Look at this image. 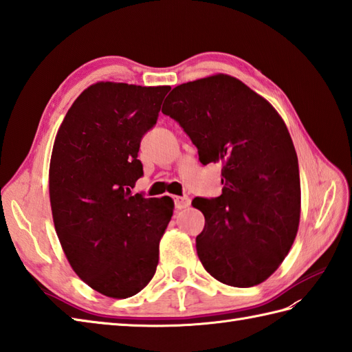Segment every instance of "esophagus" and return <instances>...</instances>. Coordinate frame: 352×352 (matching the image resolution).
Returning a JSON list of instances; mask_svg holds the SVG:
<instances>
[{"label": "esophagus", "mask_w": 352, "mask_h": 352, "mask_svg": "<svg viewBox=\"0 0 352 352\" xmlns=\"http://www.w3.org/2000/svg\"><path fill=\"white\" fill-rule=\"evenodd\" d=\"M175 206L176 209H184V208H188L190 206V199L186 196H176L175 197Z\"/></svg>", "instance_id": "obj_1"}]
</instances>
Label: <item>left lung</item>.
Masks as SVG:
<instances>
[{"label": "left lung", "mask_w": 352, "mask_h": 352, "mask_svg": "<svg viewBox=\"0 0 352 352\" xmlns=\"http://www.w3.org/2000/svg\"><path fill=\"white\" fill-rule=\"evenodd\" d=\"M162 105L199 149L221 164L223 194L192 200L205 215L199 259L218 282L250 287L265 282L298 232V158L276 108L238 78L215 74L177 85Z\"/></svg>", "instance_id": "8db88e82"}]
</instances>
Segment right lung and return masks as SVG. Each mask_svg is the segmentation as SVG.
<instances>
[{"label": "right lung", "mask_w": 352, "mask_h": 352, "mask_svg": "<svg viewBox=\"0 0 352 352\" xmlns=\"http://www.w3.org/2000/svg\"><path fill=\"white\" fill-rule=\"evenodd\" d=\"M168 90L91 84L69 108L54 142L50 200L61 248L76 276L110 298H128L151 282L173 215L171 197L131 194L143 176L140 142Z\"/></svg>", "instance_id": "obj_1"}]
</instances>
